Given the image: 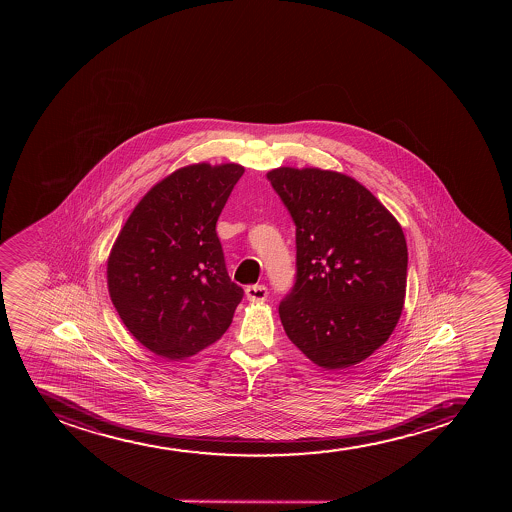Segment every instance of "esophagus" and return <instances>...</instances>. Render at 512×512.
Segmentation results:
<instances>
[{
	"mask_svg": "<svg viewBox=\"0 0 512 512\" xmlns=\"http://www.w3.org/2000/svg\"><path fill=\"white\" fill-rule=\"evenodd\" d=\"M247 299L253 300V302H263L268 297V288L265 285H249L246 288Z\"/></svg>",
	"mask_w": 512,
	"mask_h": 512,
	"instance_id": "1",
	"label": "esophagus"
}]
</instances>
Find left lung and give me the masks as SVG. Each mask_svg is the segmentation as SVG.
<instances>
[{
	"label": "left lung",
	"instance_id": "obj_1",
	"mask_svg": "<svg viewBox=\"0 0 512 512\" xmlns=\"http://www.w3.org/2000/svg\"><path fill=\"white\" fill-rule=\"evenodd\" d=\"M266 177L295 224L297 275L278 307L283 329L326 371L359 364L386 343L403 311L401 225L340 172L280 167Z\"/></svg>",
	"mask_w": 512,
	"mask_h": 512
}]
</instances>
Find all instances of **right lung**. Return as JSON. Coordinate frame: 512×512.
<instances>
[{"label":"right lung","mask_w":512,"mask_h":512,"mask_svg":"<svg viewBox=\"0 0 512 512\" xmlns=\"http://www.w3.org/2000/svg\"><path fill=\"white\" fill-rule=\"evenodd\" d=\"M242 174L239 164L172 172L141 198L112 246V304L131 335L164 359L215 343L242 300L215 230Z\"/></svg>","instance_id":"1"}]
</instances>
